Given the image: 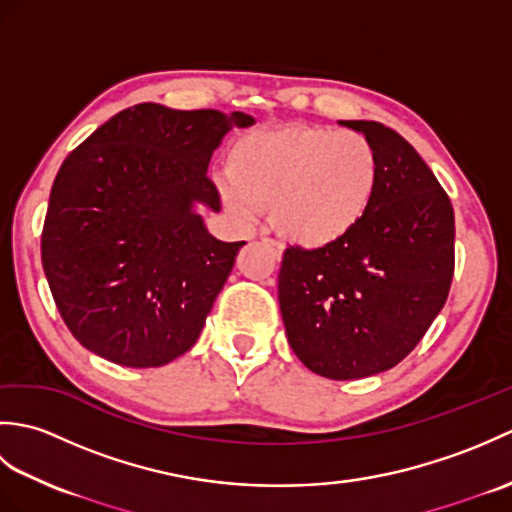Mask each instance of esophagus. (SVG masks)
Instances as JSON below:
<instances>
[{"label":"esophagus","mask_w":512,"mask_h":512,"mask_svg":"<svg viewBox=\"0 0 512 512\" xmlns=\"http://www.w3.org/2000/svg\"><path fill=\"white\" fill-rule=\"evenodd\" d=\"M266 246L270 248V253H273L277 259H281V255H284V244L277 242V239H266Z\"/></svg>","instance_id":"esophagus-1"}]
</instances>
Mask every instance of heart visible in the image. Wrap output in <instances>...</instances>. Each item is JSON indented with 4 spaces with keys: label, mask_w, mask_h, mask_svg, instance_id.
<instances>
[{
    "label": "heart",
    "mask_w": 512,
    "mask_h": 512,
    "mask_svg": "<svg viewBox=\"0 0 512 512\" xmlns=\"http://www.w3.org/2000/svg\"><path fill=\"white\" fill-rule=\"evenodd\" d=\"M228 176L222 198L237 217L250 222L270 206L281 237L325 248L350 237L372 211L380 158L358 132L290 123L237 138Z\"/></svg>",
    "instance_id": "heart-1"
}]
</instances>
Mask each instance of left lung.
<instances>
[{"instance_id": "left-lung-1", "label": "left lung", "mask_w": 512, "mask_h": 512, "mask_svg": "<svg viewBox=\"0 0 512 512\" xmlns=\"http://www.w3.org/2000/svg\"><path fill=\"white\" fill-rule=\"evenodd\" d=\"M343 125L378 151L372 211L339 244L288 246L277 281L292 352L332 380L398 365L438 317L455 270L453 206L427 162L383 123Z\"/></svg>"}]
</instances>
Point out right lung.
Wrapping results in <instances>:
<instances>
[{
    "instance_id": "obj_1",
    "label": "right lung",
    "mask_w": 512,
    "mask_h": 512,
    "mask_svg": "<svg viewBox=\"0 0 512 512\" xmlns=\"http://www.w3.org/2000/svg\"><path fill=\"white\" fill-rule=\"evenodd\" d=\"M253 116L140 103L70 151L54 178L41 264L72 336L123 367H160L198 341L244 242L206 233L220 211L215 147Z\"/></svg>"
}]
</instances>
